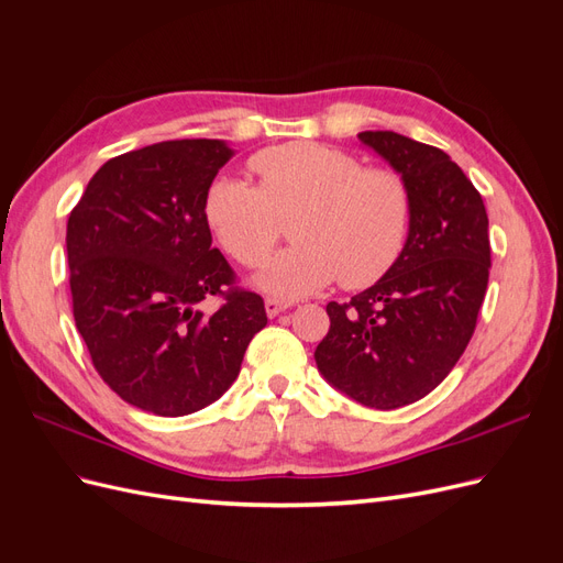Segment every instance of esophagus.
<instances>
[{
	"mask_svg": "<svg viewBox=\"0 0 563 563\" xmlns=\"http://www.w3.org/2000/svg\"><path fill=\"white\" fill-rule=\"evenodd\" d=\"M291 308V302L288 300H279V298H265V312L267 317H277L282 314L284 310Z\"/></svg>",
	"mask_w": 563,
	"mask_h": 563,
	"instance_id": "esophagus-1",
	"label": "esophagus"
}]
</instances>
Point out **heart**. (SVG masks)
<instances>
[{"instance_id": "obj_1", "label": "heart", "mask_w": 563, "mask_h": 563, "mask_svg": "<svg viewBox=\"0 0 563 563\" xmlns=\"http://www.w3.org/2000/svg\"><path fill=\"white\" fill-rule=\"evenodd\" d=\"M258 187L218 176L203 195V218L236 263L263 267L291 218L296 242L261 275L282 298L378 282L397 263L411 223V192L391 168L364 166L321 143H286L249 159Z\"/></svg>"}]
</instances>
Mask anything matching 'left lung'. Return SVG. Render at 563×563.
<instances>
[{"instance_id": "left-lung-1", "label": "left lung", "mask_w": 563, "mask_h": 563, "mask_svg": "<svg viewBox=\"0 0 563 563\" xmlns=\"http://www.w3.org/2000/svg\"><path fill=\"white\" fill-rule=\"evenodd\" d=\"M360 141L406 180L411 223L376 284L327 305L331 327L314 362L335 389L389 411L430 395L463 356L488 286V216L444 150L395 131H362Z\"/></svg>"}]
</instances>
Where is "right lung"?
I'll return each mask as SVG.
<instances>
[{
    "label": "right lung",
    "mask_w": 563,
    "mask_h": 563,
    "mask_svg": "<svg viewBox=\"0 0 563 563\" xmlns=\"http://www.w3.org/2000/svg\"><path fill=\"white\" fill-rule=\"evenodd\" d=\"M234 150L164 141L98 168L67 218L73 314L98 376L126 404L178 418L225 395L265 302L211 246L203 195ZM209 295L224 298L213 316Z\"/></svg>",
    "instance_id": "obj_1"
}]
</instances>
